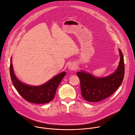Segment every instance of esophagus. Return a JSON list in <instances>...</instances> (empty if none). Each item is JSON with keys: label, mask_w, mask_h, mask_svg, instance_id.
<instances>
[{"label": "esophagus", "mask_w": 135, "mask_h": 135, "mask_svg": "<svg viewBox=\"0 0 135 135\" xmlns=\"http://www.w3.org/2000/svg\"><path fill=\"white\" fill-rule=\"evenodd\" d=\"M76 65L75 64H74V63H71V64H69L68 66V69L70 70H75V69H76Z\"/></svg>", "instance_id": "34e87169"}]
</instances>
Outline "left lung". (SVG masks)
I'll return each mask as SVG.
<instances>
[{
  "label": "left lung",
  "instance_id": "8db88e82",
  "mask_svg": "<svg viewBox=\"0 0 135 135\" xmlns=\"http://www.w3.org/2000/svg\"><path fill=\"white\" fill-rule=\"evenodd\" d=\"M120 61L114 72L106 77H97L86 71L81 70L76 74L80 79L81 92L84 99L98 102L111 95L122 84L124 76V62L122 52L119 49Z\"/></svg>",
  "mask_w": 135,
  "mask_h": 135
}]
</instances>
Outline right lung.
Masks as SVG:
<instances>
[{"instance_id": "obj_1", "label": "right lung", "mask_w": 135, "mask_h": 135, "mask_svg": "<svg viewBox=\"0 0 135 135\" xmlns=\"http://www.w3.org/2000/svg\"><path fill=\"white\" fill-rule=\"evenodd\" d=\"M10 62V76L14 87L25 100L32 103L46 104L51 102L55 97L62 79L66 74L65 71H63L42 85H29L21 82L16 77L12 64V57Z\"/></svg>"}]
</instances>
